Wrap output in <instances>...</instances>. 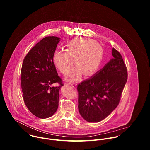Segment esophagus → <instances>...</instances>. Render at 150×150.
I'll list each match as a JSON object with an SVG mask.
<instances>
[{
	"instance_id": "34e87169",
	"label": "esophagus",
	"mask_w": 150,
	"mask_h": 150,
	"mask_svg": "<svg viewBox=\"0 0 150 150\" xmlns=\"http://www.w3.org/2000/svg\"><path fill=\"white\" fill-rule=\"evenodd\" d=\"M69 84L71 85L72 87L73 88H76V84L75 83H69Z\"/></svg>"
}]
</instances>
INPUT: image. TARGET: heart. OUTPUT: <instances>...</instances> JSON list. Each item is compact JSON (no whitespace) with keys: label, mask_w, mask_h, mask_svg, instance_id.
Returning a JSON list of instances; mask_svg holds the SVG:
<instances>
[{"label":"heart","mask_w":150,"mask_h":150,"mask_svg":"<svg viewBox=\"0 0 150 150\" xmlns=\"http://www.w3.org/2000/svg\"><path fill=\"white\" fill-rule=\"evenodd\" d=\"M103 49L91 39L77 38L70 41L66 46L65 52L57 50L53 55V63L64 75L71 71L73 60L76 67L67 77L69 81L78 79L81 72L85 76L93 74L100 65Z\"/></svg>","instance_id":"1"}]
</instances>
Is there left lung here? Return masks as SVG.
I'll use <instances>...</instances> for the list:
<instances>
[{
	"label": "left lung",
	"instance_id": "1",
	"mask_svg": "<svg viewBox=\"0 0 150 150\" xmlns=\"http://www.w3.org/2000/svg\"><path fill=\"white\" fill-rule=\"evenodd\" d=\"M112 54L113 57L101 69L78 85L79 112L87 122L104 119L120 101L127 72L120 53L113 48Z\"/></svg>",
	"mask_w": 150,
	"mask_h": 150
}]
</instances>
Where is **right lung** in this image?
Returning <instances> with one entry per match:
<instances>
[{"instance_id": "add662e5", "label": "right lung", "mask_w": 150, "mask_h": 150, "mask_svg": "<svg viewBox=\"0 0 150 150\" xmlns=\"http://www.w3.org/2000/svg\"><path fill=\"white\" fill-rule=\"evenodd\" d=\"M60 38L49 36L36 44L25 57L21 68V82L24 101L36 117L53 116L59 105V92L63 85L53 58ZM58 83V87L51 85Z\"/></svg>"}]
</instances>
